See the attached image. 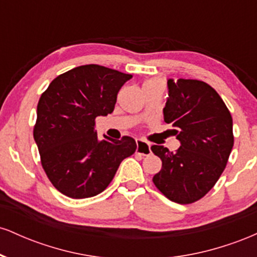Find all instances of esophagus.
Returning <instances> with one entry per match:
<instances>
[{
	"label": "esophagus",
	"instance_id": "1",
	"mask_svg": "<svg viewBox=\"0 0 257 257\" xmlns=\"http://www.w3.org/2000/svg\"><path fill=\"white\" fill-rule=\"evenodd\" d=\"M137 153L141 156H149L151 153V146L146 141L137 139Z\"/></svg>",
	"mask_w": 257,
	"mask_h": 257
}]
</instances>
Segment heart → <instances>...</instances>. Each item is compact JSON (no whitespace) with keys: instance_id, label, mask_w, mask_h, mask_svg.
<instances>
[{"instance_id":"heart-1","label":"heart","mask_w":257,"mask_h":257,"mask_svg":"<svg viewBox=\"0 0 257 257\" xmlns=\"http://www.w3.org/2000/svg\"><path fill=\"white\" fill-rule=\"evenodd\" d=\"M146 84H162V82L161 81H151Z\"/></svg>"}]
</instances>
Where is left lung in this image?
<instances>
[{
  "mask_svg": "<svg viewBox=\"0 0 257 257\" xmlns=\"http://www.w3.org/2000/svg\"><path fill=\"white\" fill-rule=\"evenodd\" d=\"M164 122L172 124L181 146L176 152L153 145L162 159L152 181L168 199L190 204L205 196L225 170L233 147L228 108L208 83L198 79H168Z\"/></svg>",
  "mask_w": 257,
  "mask_h": 257,
  "instance_id": "left-lung-1",
  "label": "left lung"
}]
</instances>
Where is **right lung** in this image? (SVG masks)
I'll return each instance as SVG.
<instances>
[{
    "label": "right lung",
    "instance_id": "obj_1",
    "mask_svg": "<svg viewBox=\"0 0 257 257\" xmlns=\"http://www.w3.org/2000/svg\"><path fill=\"white\" fill-rule=\"evenodd\" d=\"M133 77L90 64L59 75L41 95L34 139L53 186L65 196L83 199L110 185L120 162L132 156L131 137L99 140L95 118L112 113L117 94Z\"/></svg>",
    "mask_w": 257,
    "mask_h": 257
}]
</instances>
